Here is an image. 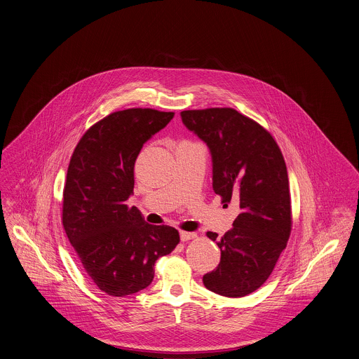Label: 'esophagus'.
Wrapping results in <instances>:
<instances>
[{
    "instance_id": "1",
    "label": "esophagus",
    "mask_w": 359,
    "mask_h": 359,
    "mask_svg": "<svg viewBox=\"0 0 359 359\" xmlns=\"http://www.w3.org/2000/svg\"><path fill=\"white\" fill-rule=\"evenodd\" d=\"M197 237V234L196 233H187V231H180V239L183 241V242H186V241H190V239H194Z\"/></svg>"
}]
</instances>
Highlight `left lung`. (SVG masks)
Here are the masks:
<instances>
[{
    "instance_id": "left-lung-1",
    "label": "left lung",
    "mask_w": 359,
    "mask_h": 359,
    "mask_svg": "<svg viewBox=\"0 0 359 359\" xmlns=\"http://www.w3.org/2000/svg\"><path fill=\"white\" fill-rule=\"evenodd\" d=\"M183 123L202 139L212 154L213 190L238 203L233 229L217 239L222 257L203 276L206 289L226 297H243L271 276L292 231L287 170L271 133L230 107L186 110Z\"/></svg>"
}]
</instances>
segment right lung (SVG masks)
<instances>
[{
    "label": "right lung",
    "mask_w": 359,
    "mask_h": 359,
    "mask_svg": "<svg viewBox=\"0 0 359 359\" xmlns=\"http://www.w3.org/2000/svg\"><path fill=\"white\" fill-rule=\"evenodd\" d=\"M173 116L140 107L111 113L83 133L69 163L63 227L89 278L110 296L147 287L157 259L180 241L176 229L149 224L126 205L143 144Z\"/></svg>",
    "instance_id": "obj_1"
}]
</instances>
